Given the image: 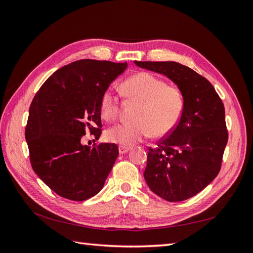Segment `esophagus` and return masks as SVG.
Wrapping results in <instances>:
<instances>
[{"mask_svg": "<svg viewBox=\"0 0 253 253\" xmlns=\"http://www.w3.org/2000/svg\"><path fill=\"white\" fill-rule=\"evenodd\" d=\"M131 150L130 147H124V146H120L118 147V151H120L121 154H125L127 152H129Z\"/></svg>", "mask_w": 253, "mask_h": 253, "instance_id": "34e87169", "label": "esophagus"}]
</instances>
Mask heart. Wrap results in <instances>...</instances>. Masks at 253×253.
<instances>
[{
  "mask_svg": "<svg viewBox=\"0 0 253 253\" xmlns=\"http://www.w3.org/2000/svg\"><path fill=\"white\" fill-rule=\"evenodd\" d=\"M122 90L128 101L137 102L133 121L117 124L106 131L110 142L131 147L150 135L168 136L180 122L185 110L182 91L151 73H138L127 78ZM121 101L112 89L105 90L100 102L101 115L114 121L120 113Z\"/></svg>",
  "mask_w": 253,
  "mask_h": 253,
  "instance_id": "obj_1",
  "label": "heart"
}]
</instances>
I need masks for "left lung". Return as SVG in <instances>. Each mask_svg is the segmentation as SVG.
I'll return each instance as SVG.
<instances>
[{
    "mask_svg": "<svg viewBox=\"0 0 253 253\" xmlns=\"http://www.w3.org/2000/svg\"><path fill=\"white\" fill-rule=\"evenodd\" d=\"M163 74L185 96L180 122L155 148H149L144 179L155 195L169 202L187 200L203 190L219 173L228 140L225 109L207 78L176 62H137Z\"/></svg>",
    "mask_w": 253,
    "mask_h": 253,
    "instance_id": "8db88e82",
    "label": "left lung"
}]
</instances>
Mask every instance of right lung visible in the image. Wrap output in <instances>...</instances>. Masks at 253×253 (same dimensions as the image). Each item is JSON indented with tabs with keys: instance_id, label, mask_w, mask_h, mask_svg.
<instances>
[{
	"instance_id": "1",
	"label": "right lung",
	"mask_w": 253,
	"mask_h": 253,
	"mask_svg": "<svg viewBox=\"0 0 253 253\" xmlns=\"http://www.w3.org/2000/svg\"><path fill=\"white\" fill-rule=\"evenodd\" d=\"M127 63L73 62L51 75L35 95L25 137L32 169L51 189L68 200L95 196L118 157L115 143L84 146L87 130L102 133L100 102Z\"/></svg>"
}]
</instances>
